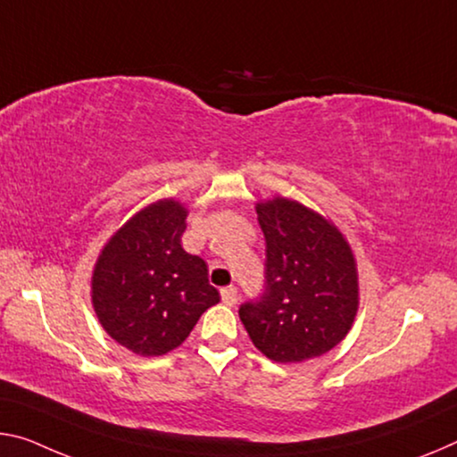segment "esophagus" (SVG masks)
Masks as SVG:
<instances>
[{
	"label": "esophagus",
	"instance_id": "34e87169",
	"mask_svg": "<svg viewBox=\"0 0 457 457\" xmlns=\"http://www.w3.org/2000/svg\"><path fill=\"white\" fill-rule=\"evenodd\" d=\"M221 301L223 305H236L237 301V288L236 287H223L221 288Z\"/></svg>",
	"mask_w": 457,
	"mask_h": 457
}]
</instances>
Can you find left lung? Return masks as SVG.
<instances>
[{"label": "left lung", "instance_id": "left-lung-1", "mask_svg": "<svg viewBox=\"0 0 457 457\" xmlns=\"http://www.w3.org/2000/svg\"><path fill=\"white\" fill-rule=\"evenodd\" d=\"M266 240V291L240 307L266 358L299 364L323 356L352 329L360 305L358 264L336 223L299 201L256 203Z\"/></svg>", "mask_w": 457, "mask_h": 457}]
</instances>
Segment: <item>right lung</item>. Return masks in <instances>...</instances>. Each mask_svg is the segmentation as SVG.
Masks as SVG:
<instances>
[{"label":"right lung","mask_w":457,"mask_h":457,"mask_svg":"<svg viewBox=\"0 0 457 457\" xmlns=\"http://www.w3.org/2000/svg\"><path fill=\"white\" fill-rule=\"evenodd\" d=\"M189 209L177 199L142 207L101 248L91 303L101 328L136 356H164L220 303L207 264L183 250Z\"/></svg>","instance_id":"1"}]
</instances>
